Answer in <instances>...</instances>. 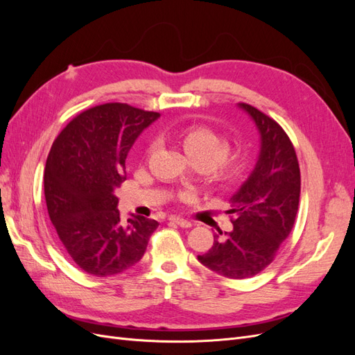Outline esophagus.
Here are the masks:
<instances>
[{"instance_id": "obj_1", "label": "esophagus", "mask_w": 355, "mask_h": 355, "mask_svg": "<svg viewBox=\"0 0 355 355\" xmlns=\"http://www.w3.org/2000/svg\"><path fill=\"white\" fill-rule=\"evenodd\" d=\"M168 220L176 223V225H179V227H182V228H191V227H192V223H191L189 220L182 219V218H179V216H170Z\"/></svg>"}]
</instances>
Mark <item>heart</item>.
I'll return each instance as SVG.
<instances>
[{"instance_id": "heart-1", "label": "heart", "mask_w": 355, "mask_h": 355, "mask_svg": "<svg viewBox=\"0 0 355 355\" xmlns=\"http://www.w3.org/2000/svg\"><path fill=\"white\" fill-rule=\"evenodd\" d=\"M180 139L191 159L206 167V175L211 180L228 182L241 173L245 163L244 155L240 151H228V141L216 132L194 125L185 128ZM154 149L155 144H151L148 153L151 154ZM187 197L188 194L182 196V198Z\"/></svg>"}]
</instances>
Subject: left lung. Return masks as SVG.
I'll list each match as a JSON object with an SVG mask.
<instances>
[{
	"label": "left lung",
	"mask_w": 355,
	"mask_h": 355,
	"mask_svg": "<svg viewBox=\"0 0 355 355\" xmlns=\"http://www.w3.org/2000/svg\"><path fill=\"white\" fill-rule=\"evenodd\" d=\"M261 137L254 168L230 198L232 231L214 234L211 249L198 261L219 275L243 280L270 265L296 219L300 171L295 148L272 118L239 103Z\"/></svg>",
	"instance_id": "left-lung-1"
}]
</instances>
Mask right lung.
<instances>
[{
	"instance_id": "1",
	"label": "right lung",
	"mask_w": 355,
	"mask_h": 355,
	"mask_svg": "<svg viewBox=\"0 0 355 355\" xmlns=\"http://www.w3.org/2000/svg\"><path fill=\"white\" fill-rule=\"evenodd\" d=\"M158 112L105 103L81 112L51 145L44 196L59 240L83 271L120 274L142 259L158 222L132 214L123 220L115 189L125 180V158Z\"/></svg>"
}]
</instances>
